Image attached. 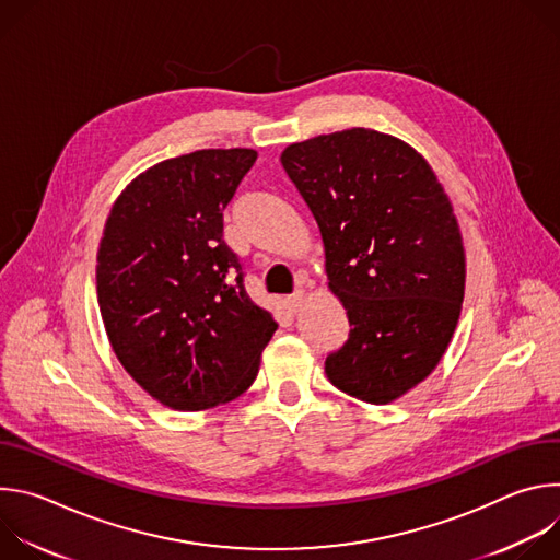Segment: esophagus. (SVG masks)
<instances>
[{
	"label": "esophagus",
	"mask_w": 560,
	"mask_h": 560,
	"mask_svg": "<svg viewBox=\"0 0 560 560\" xmlns=\"http://www.w3.org/2000/svg\"><path fill=\"white\" fill-rule=\"evenodd\" d=\"M301 301H303V294H301V290H296L294 294L285 296V307H288L290 312H296L299 305H301Z\"/></svg>",
	"instance_id": "1"
}]
</instances>
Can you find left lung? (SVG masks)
Instances as JSON below:
<instances>
[{
  "label": "left lung",
  "instance_id": "1",
  "mask_svg": "<svg viewBox=\"0 0 560 560\" xmlns=\"http://www.w3.org/2000/svg\"><path fill=\"white\" fill-rule=\"evenodd\" d=\"M281 164L322 230L350 322L326 374L385 406L436 368L458 324L465 255L452 203L415 148L376 130L292 143Z\"/></svg>",
  "mask_w": 560,
  "mask_h": 560
}]
</instances>
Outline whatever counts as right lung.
<instances>
[{
    "label": "right lung",
    "mask_w": 560,
    "mask_h": 560,
    "mask_svg": "<svg viewBox=\"0 0 560 560\" xmlns=\"http://www.w3.org/2000/svg\"><path fill=\"white\" fill-rule=\"evenodd\" d=\"M255 162L250 148L166 159L119 195L104 228L97 299L110 346L173 410L197 412L244 394L277 330L223 242V210Z\"/></svg>",
    "instance_id": "right-lung-1"
}]
</instances>
